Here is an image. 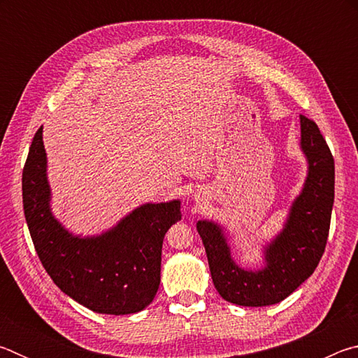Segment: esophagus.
I'll return each mask as SVG.
<instances>
[{
  "instance_id": "1",
  "label": "esophagus",
  "mask_w": 358,
  "mask_h": 358,
  "mask_svg": "<svg viewBox=\"0 0 358 358\" xmlns=\"http://www.w3.org/2000/svg\"><path fill=\"white\" fill-rule=\"evenodd\" d=\"M196 199H201V196H196Z\"/></svg>"
}]
</instances>
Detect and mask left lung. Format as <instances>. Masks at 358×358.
Here are the masks:
<instances>
[{
    "mask_svg": "<svg viewBox=\"0 0 358 358\" xmlns=\"http://www.w3.org/2000/svg\"><path fill=\"white\" fill-rule=\"evenodd\" d=\"M300 126L310 172L282 232L266 246L262 270L250 271L235 265L221 227L208 221L197 222L215 287L224 300L235 305L280 303L313 275L325 251L335 199V161L317 124L300 115Z\"/></svg>",
    "mask_w": 358,
    "mask_h": 358,
    "instance_id": "1",
    "label": "left lung"
}]
</instances>
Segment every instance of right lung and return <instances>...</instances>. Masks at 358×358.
Here are the masks:
<instances>
[{
    "mask_svg": "<svg viewBox=\"0 0 358 358\" xmlns=\"http://www.w3.org/2000/svg\"><path fill=\"white\" fill-rule=\"evenodd\" d=\"M45 167L41 126L23 166L22 196L29 235L48 276L94 313L142 311L159 287L162 241L181 220L180 202L142 205L99 237L78 238L50 213Z\"/></svg>",
    "mask_w": 358,
    "mask_h": 358,
    "instance_id": "right-lung-1",
    "label": "right lung"
}]
</instances>
